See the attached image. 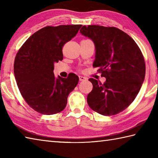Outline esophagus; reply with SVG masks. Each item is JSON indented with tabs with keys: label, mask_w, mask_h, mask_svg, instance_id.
I'll return each instance as SVG.
<instances>
[{
	"label": "esophagus",
	"mask_w": 158,
	"mask_h": 158,
	"mask_svg": "<svg viewBox=\"0 0 158 158\" xmlns=\"http://www.w3.org/2000/svg\"><path fill=\"white\" fill-rule=\"evenodd\" d=\"M79 81H85V80H86V77H83V76H79Z\"/></svg>",
	"instance_id": "34e87169"
}]
</instances>
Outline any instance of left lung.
<instances>
[{
	"label": "left lung",
	"mask_w": 158,
	"mask_h": 158,
	"mask_svg": "<svg viewBox=\"0 0 158 158\" xmlns=\"http://www.w3.org/2000/svg\"><path fill=\"white\" fill-rule=\"evenodd\" d=\"M80 33L93 41L95 60L106 81L92 78L93 85L87 97L92 110L103 116L121 112L136 97L145 77V62L140 49L130 36L116 27L83 26Z\"/></svg>",
	"instance_id": "left-lung-1"
}]
</instances>
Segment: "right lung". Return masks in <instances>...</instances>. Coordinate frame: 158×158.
Here are the masks:
<instances>
[{"mask_svg":"<svg viewBox=\"0 0 158 158\" xmlns=\"http://www.w3.org/2000/svg\"><path fill=\"white\" fill-rule=\"evenodd\" d=\"M81 27H45L31 35L18 51L14 66L15 81L24 99L36 112L51 115L66 107L79 77L72 73L67 78H55L54 64L63 60V46Z\"/></svg>","mask_w":158,"mask_h":158,"instance_id":"right-lung-1","label":"right lung"}]
</instances>
